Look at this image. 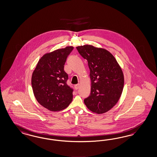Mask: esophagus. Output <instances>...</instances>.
<instances>
[{"label":"esophagus","instance_id":"obj_1","mask_svg":"<svg viewBox=\"0 0 157 157\" xmlns=\"http://www.w3.org/2000/svg\"><path fill=\"white\" fill-rule=\"evenodd\" d=\"M80 85L79 84H77L76 85H75V88L76 90H78L80 88Z\"/></svg>","mask_w":157,"mask_h":157}]
</instances>
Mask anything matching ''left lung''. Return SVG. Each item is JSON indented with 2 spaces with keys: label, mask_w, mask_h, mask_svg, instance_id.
I'll return each mask as SVG.
<instances>
[{
  "label": "left lung",
  "mask_w": 157,
  "mask_h": 157,
  "mask_svg": "<svg viewBox=\"0 0 157 157\" xmlns=\"http://www.w3.org/2000/svg\"><path fill=\"white\" fill-rule=\"evenodd\" d=\"M81 56L88 61L91 90L84 99L86 107L92 112L102 114L113 107L121 96L124 75L117 59L109 52L92 45L77 46Z\"/></svg>",
  "instance_id": "1"
}]
</instances>
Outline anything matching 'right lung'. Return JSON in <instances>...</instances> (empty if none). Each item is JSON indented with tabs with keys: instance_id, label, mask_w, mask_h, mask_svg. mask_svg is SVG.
<instances>
[{
	"instance_id": "1",
	"label": "right lung",
	"mask_w": 157,
	"mask_h": 157,
	"mask_svg": "<svg viewBox=\"0 0 157 157\" xmlns=\"http://www.w3.org/2000/svg\"><path fill=\"white\" fill-rule=\"evenodd\" d=\"M73 49V46H67L46 53L33 73L32 88L36 100L51 111L63 110L72 102L73 90L67 84L68 75L63 68Z\"/></svg>"
}]
</instances>
